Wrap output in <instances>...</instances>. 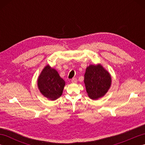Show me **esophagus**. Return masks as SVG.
I'll return each mask as SVG.
<instances>
[{
  "label": "esophagus",
  "instance_id": "1",
  "mask_svg": "<svg viewBox=\"0 0 145 145\" xmlns=\"http://www.w3.org/2000/svg\"><path fill=\"white\" fill-rule=\"evenodd\" d=\"M72 82H73V83H76V82H77V79H76V78H72Z\"/></svg>",
  "mask_w": 145,
  "mask_h": 145
}]
</instances>
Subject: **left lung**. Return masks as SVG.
Masks as SVG:
<instances>
[{"mask_svg":"<svg viewBox=\"0 0 145 145\" xmlns=\"http://www.w3.org/2000/svg\"><path fill=\"white\" fill-rule=\"evenodd\" d=\"M84 83L88 96L98 99L105 94L111 85L110 75L100 65L89 66L86 69Z\"/></svg>","mask_w":145,"mask_h":145,"instance_id":"1","label":"left lung"}]
</instances>
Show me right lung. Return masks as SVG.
<instances>
[{"instance_id":"1","label":"right lung","mask_w":145,"mask_h":145,"mask_svg":"<svg viewBox=\"0 0 145 145\" xmlns=\"http://www.w3.org/2000/svg\"><path fill=\"white\" fill-rule=\"evenodd\" d=\"M65 82L56 70L46 66L38 79V87L44 97L52 100H56L62 94Z\"/></svg>"}]
</instances>
